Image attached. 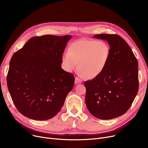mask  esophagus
<instances>
[{"instance_id": "esophagus-1", "label": "esophagus", "mask_w": 148, "mask_h": 148, "mask_svg": "<svg viewBox=\"0 0 148 148\" xmlns=\"http://www.w3.org/2000/svg\"><path fill=\"white\" fill-rule=\"evenodd\" d=\"M82 82V80L80 79H79V77H75V84H79V83H80Z\"/></svg>"}]
</instances>
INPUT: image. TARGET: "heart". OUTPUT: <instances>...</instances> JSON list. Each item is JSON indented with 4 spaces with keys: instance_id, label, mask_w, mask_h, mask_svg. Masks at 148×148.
<instances>
[{
    "instance_id": "1",
    "label": "heart",
    "mask_w": 148,
    "mask_h": 148,
    "mask_svg": "<svg viewBox=\"0 0 148 148\" xmlns=\"http://www.w3.org/2000/svg\"><path fill=\"white\" fill-rule=\"evenodd\" d=\"M110 55V48L107 42L81 40L69 45L68 53L62 56L61 63L67 72L73 71L79 63L80 74L93 79L104 71Z\"/></svg>"
}]
</instances>
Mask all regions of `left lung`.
<instances>
[{"instance_id": "obj_1", "label": "left lung", "mask_w": 148, "mask_h": 148, "mask_svg": "<svg viewBox=\"0 0 148 148\" xmlns=\"http://www.w3.org/2000/svg\"><path fill=\"white\" fill-rule=\"evenodd\" d=\"M106 41L110 55L104 71L85 82V102L89 112L100 119H112L125 113L138 90V62L127 42L118 35L93 36Z\"/></svg>"}]
</instances>
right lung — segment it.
Segmentation results:
<instances>
[{
	"label": "right lung",
	"mask_w": 148,
	"mask_h": 148,
	"mask_svg": "<svg viewBox=\"0 0 148 148\" xmlns=\"http://www.w3.org/2000/svg\"><path fill=\"white\" fill-rule=\"evenodd\" d=\"M73 36H35L11 58L7 85L20 113L34 120L56 115L74 84L75 78L61 67V58Z\"/></svg>",
	"instance_id": "1"
}]
</instances>
